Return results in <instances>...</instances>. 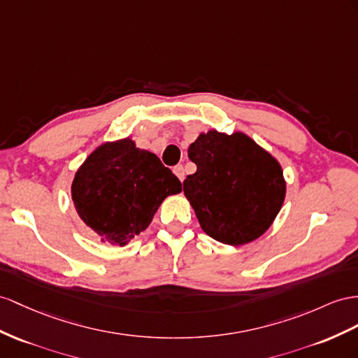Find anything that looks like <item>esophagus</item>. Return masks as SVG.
Segmentation results:
<instances>
[{
	"mask_svg": "<svg viewBox=\"0 0 358 358\" xmlns=\"http://www.w3.org/2000/svg\"><path fill=\"white\" fill-rule=\"evenodd\" d=\"M173 173H176V176L178 177V180H180V181L185 180V168H182L181 164H178V166L173 168Z\"/></svg>",
	"mask_w": 358,
	"mask_h": 358,
	"instance_id": "esophagus-1",
	"label": "esophagus"
}]
</instances>
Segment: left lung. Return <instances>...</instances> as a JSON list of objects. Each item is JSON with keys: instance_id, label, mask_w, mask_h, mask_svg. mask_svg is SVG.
Listing matches in <instances>:
<instances>
[{"instance_id": "obj_1", "label": "left lung", "mask_w": 358, "mask_h": 358, "mask_svg": "<svg viewBox=\"0 0 358 358\" xmlns=\"http://www.w3.org/2000/svg\"><path fill=\"white\" fill-rule=\"evenodd\" d=\"M187 152L196 172L182 190L210 237L239 246L268 230L286 196L277 159L241 131L201 133Z\"/></svg>"}]
</instances>
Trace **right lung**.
<instances>
[{
	"instance_id": "obj_1",
	"label": "right lung",
	"mask_w": 358,
	"mask_h": 358,
	"mask_svg": "<svg viewBox=\"0 0 358 358\" xmlns=\"http://www.w3.org/2000/svg\"><path fill=\"white\" fill-rule=\"evenodd\" d=\"M71 192L98 239L124 246L148 228L164 198L181 192V182L157 155L127 137L99 145L76 172Z\"/></svg>"
}]
</instances>
